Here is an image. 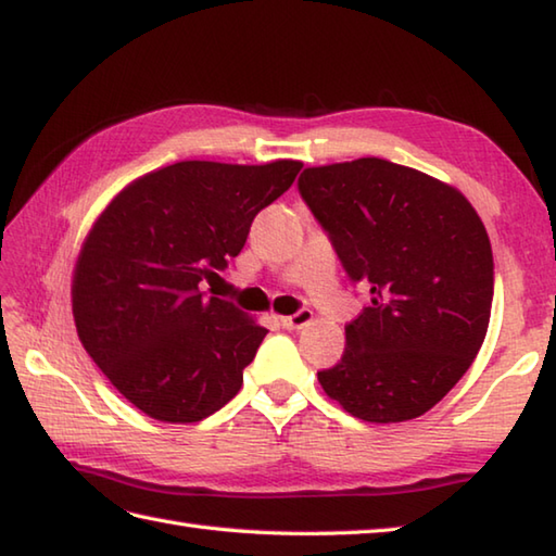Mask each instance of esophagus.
Here are the masks:
<instances>
[{"instance_id": "1", "label": "esophagus", "mask_w": 556, "mask_h": 556, "mask_svg": "<svg viewBox=\"0 0 556 556\" xmlns=\"http://www.w3.org/2000/svg\"><path fill=\"white\" fill-rule=\"evenodd\" d=\"M312 319H314L312 309H300L298 314H290V317H280V324L286 329H302V327H307Z\"/></svg>"}]
</instances>
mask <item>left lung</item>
Masks as SVG:
<instances>
[{"label":"left lung","mask_w":556,"mask_h":556,"mask_svg":"<svg viewBox=\"0 0 556 556\" xmlns=\"http://www.w3.org/2000/svg\"><path fill=\"white\" fill-rule=\"evenodd\" d=\"M300 193L372 295L345 324L341 361L317 372L321 390L370 424L426 414L486 337L494 256L484 223L455 186L380 156L307 166Z\"/></svg>","instance_id":"8db88e82"}]
</instances>
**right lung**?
<instances>
[{"label": "right lung", "mask_w": 556, "mask_h": 556, "mask_svg": "<svg viewBox=\"0 0 556 556\" xmlns=\"http://www.w3.org/2000/svg\"><path fill=\"white\" fill-rule=\"evenodd\" d=\"M302 162H176L130 181L84 237L72 274L79 341L142 414L195 424L242 390L266 327L203 280L242 251Z\"/></svg>", "instance_id": "1"}]
</instances>
